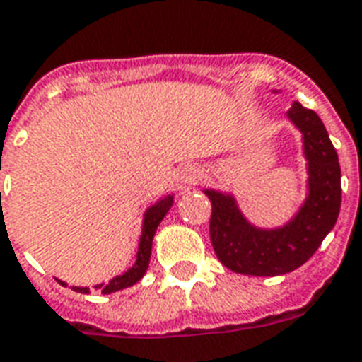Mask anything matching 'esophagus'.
I'll return each mask as SVG.
<instances>
[{
  "label": "esophagus",
  "instance_id": "esophagus-1",
  "mask_svg": "<svg viewBox=\"0 0 362 362\" xmlns=\"http://www.w3.org/2000/svg\"><path fill=\"white\" fill-rule=\"evenodd\" d=\"M198 179H200V171H198L197 165L187 164L183 165L177 173V187L181 191H189L191 187L198 183Z\"/></svg>",
  "mask_w": 362,
  "mask_h": 362
}]
</instances>
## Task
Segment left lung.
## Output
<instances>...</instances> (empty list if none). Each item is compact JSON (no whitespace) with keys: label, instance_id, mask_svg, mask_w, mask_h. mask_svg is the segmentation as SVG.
<instances>
[{"label":"left lung","instance_id":"8db88e82","mask_svg":"<svg viewBox=\"0 0 362 362\" xmlns=\"http://www.w3.org/2000/svg\"><path fill=\"white\" fill-rule=\"evenodd\" d=\"M286 118L300 129L307 160V197L282 227L262 229L244 217L229 192L204 189L210 198V238L217 259L233 273L276 276L301 267L334 229L341 206L338 152L317 112L296 100Z\"/></svg>","mask_w":362,"mask_h":362}]
</instances>
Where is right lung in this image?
<instances>
[{"label":"right lung","instance_id":"add662e5","mask_svg":"<svg viewBox=\"0 0 362 362\" xmlns=\"http://www.w3.org/2000/svg\"><path fill=\"white\" fill-rule=\"evenodd\" d=\"M171 204H173V194L160 198L158 202H154L148 206L143 216V229H141V238H139V248H137V259L133 263L132 267L127 269L126 273L114 276L112 281H108V284H97L95 290H100L103 294H112L118 290L133 286L135 282H139L143 279V274L148 269V262H151V250H152V238L156 235V229L165 217V214L170 211ZM62 286H66V282L59 281ZM74 292L80 294H89L88 286H72Z\"/></svg>","mask_w":362,"mask_h":362}]
</instances>
